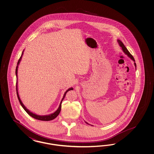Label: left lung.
<instances>
[{"label":"left lung","instance_id":"obj_1","mask_svg":"<svg viewBox=\"0 0 154 154\" xmlns=\"http://www.w3.org/2000/svg\"><path fill=\"white\" fill-rule=\"evenodd\" d=\"M118 43H119V45L122 47V50H123V51L129 57V58H131L132 59V60H133V61H134L135 62V60H134V59L133 58V57L132 56V54L129 52V51L128 50V49L126 48V47L125 46L124 44H123V43L122 42H121L120 40H118ZM134 65L136 67V63H134ZM87 123V122H86Z\"/></svg>","mask_w":154,"mask_h":154}]
</instances>
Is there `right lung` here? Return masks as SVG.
Listing matches in <instances>:
<instances>
[{"label": "right lung", "instance_id": "obj_1", "mask_svg": "<svg viewBox=\"0 0 154 154\" xmlns=\"http://www.w3.org/2000/svg\"><path fill=\"white\" fill-rule=\"evenodd\" d=\"M22 54H23V52L22 53ZM22 58V56H21V57H20V58L19 59V60H18V63H17V66L16 67V69H15V74H16V76L17 77V70H18V65H19V63H20V60H21V59ZM73 89V88H69V89H67V91H66V92H65V94H64V95H63V98H62V101H61V102L60 103V105H59V107L58 109L55 112H54V113H52L51 114H50V115H48V116H38V115H36V114H33V113H32V112H31L30 111L28 110L25 106H24V105L23 104V103H22V102H21V99H20V96L18 95V91H17V82H16V90H17V97H18V100H19V102L20 103V104H21V106H22V107H23V109L25 110V111L30 116H31L32 117L34 118H35V119H36L37 120H40V121H51L52 119H55V118L57 117L59 115V114L60 113V110H61V104H62V100L64 99V98H65V96H66V93L69 91H70V90H72Z\"/></svg>", "mask_w": 154, "mask_h": 154}]
</instances>
